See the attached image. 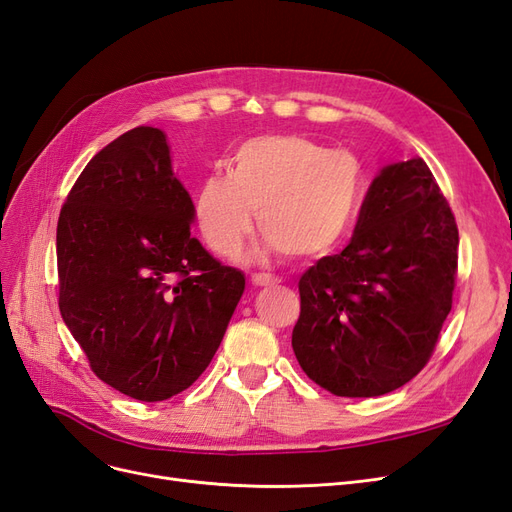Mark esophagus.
<instances>
[{
	"mask_svg": "<svg viewBox=\"0 0 512 512\" xmlns=\"http://www.w3.org/2000/svg\"><path fill=\"white\" fill-rule=\"evenodd\" d=\"M251 283L257 287H268V285H276L278 283V276L268 274V272H255L251 274Z\"/></svg>",
	"mask_w": 512,
	"mask_h": 512,
	"instance_id": "obj_1",
	"label": "esophagus"
}]
</instances>
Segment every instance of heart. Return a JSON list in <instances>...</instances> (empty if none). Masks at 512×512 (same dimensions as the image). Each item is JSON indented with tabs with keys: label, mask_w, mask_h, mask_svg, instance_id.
<instances>
[{
	"label": "heart",
	"mask_w": 512,
	"mask_h": 512,
	"mask_svg": "<svg viewBox=\"0 0 512 512\" xmlns=\"http://www.w3.org/2000/svg\"><path fill=\"white\" fill-rule=\"evenodd\" d=\"M361 197L359 161L300 136H261L240 144L225 172L204 176L195 214L210 249L234 257L259 227L295 259L329 253L353 225Z\"/></svg>",
	"instance_id": "b5f03b06"
}]
</instances>
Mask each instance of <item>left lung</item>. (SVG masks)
<instances>
[{
    "label": "left lung",
    "instance_id": "1",
    "mask_svg": "<svg viewBox=\"0 0 512 512\" xmlns=\"http://www.w3.org/2000/svg\"><path fill=\"white\" fill-rule=\"evenodd\" d=\"M457 246L453 210L423 159L378 174L351 242L300 278L291 346L310 381L374 398L415 378L451 312Z\"/></svg>",
    "mask_w": 512,
    "mask_h": 512
}]
</instances>
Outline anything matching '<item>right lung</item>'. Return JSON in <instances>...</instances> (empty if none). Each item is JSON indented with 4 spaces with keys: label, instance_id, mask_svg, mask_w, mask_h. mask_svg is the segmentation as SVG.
I'll use <instances>...</instances> for the list:
<instances>
[{
    "label": "right lung",
    "instance_id": "obj_1",
    "mask_svg": "<svg viewBox=\"0 0 512 512\" xmlns=\"http://www.w3.org/2000/svg\"><path fill=\"white\" fill-rule=\"evenodd\" d=\"M193 202L166 134L134 127L82 170L57 223L59 310L95 376L161 402L217 353L244 274L191 236Z\"/></svg>",
    "mask_w": 512,
    "mask_h": 512
}]
</instances>
